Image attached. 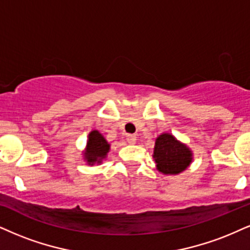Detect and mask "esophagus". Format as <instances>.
I'll list each match as a JSON object with an SVG mask.
<instances>
[{"label":"esophagus","mask_w":250,"mask_h":250,"mask_svg":"<svg viewBox=\"0 0 250 250\" xmlns=\"http://www.w3.org/2000/svg\"><path fill=\"white\" fill-rule=\"evenodd\" d=\"M126 140H127L128 144L133 145V144H135V141H137V137H135L134 134H127V137H126Z\"/></svg>","instance_id":"1"}]
</instances>
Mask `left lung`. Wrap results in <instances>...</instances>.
<instances>
[{
    "mask_svg": "<svg viewBox=\"0 0 250 250\" xmlns=\"http://www.w3.org/2000/svg\"><path fill=\"white\" fill-rule=\"evenodd\" d=\"M153 158L160 172L165 175H177L190 166L192 152L174 135L162 133L155 140Z\"/></svg>",
    "mask_w": 250,
    "mask_h": 250,
    "instance_id": "left-lung-1",
    "label": "left lung"
}]
</instances>
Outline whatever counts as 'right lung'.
Returning <instances> with one entry per match:
<instances>
[{
  "label": "right lung",
  "instance_id": "obj_1",
  "mask_svg": "<svg viewBox=\"0 0 250 250\" xmlns=\"http://www.w3.org/2000/svg\"><path fill=\"white\" fill-rule=\"evenodd\" d=\"M87 147L84 152V160L88 165L94 166V163H101L106 158L110 150V144L100 132L94 130L89 133Z\"/></svg>",
  "mask_w": 250,
  "mask_h": 250
}]
</instances>
